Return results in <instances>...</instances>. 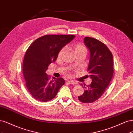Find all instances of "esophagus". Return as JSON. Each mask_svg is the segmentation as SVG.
Returning <instances> with one entry per match:
<instances>
[{
  "instance_id": "34e87169",
  "label": "esophagus",
  "mask_w": 133,
  "mask_h": 133,
  "mask_svg": "<svg viewBox=\"0 0 133 133\" xmlns=\"http://www.w3.org/2000/svg\"><path fill=\"white\" fill-rule=\"evenodd\" d=\"M67 82L69 83L70 84H73V85H75V84H76V83H75V82H74V81H68Z\"/></svg>"
}]
</instances>
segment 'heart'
Instances as JSON below:
<instances>
[{
  "mask_svg": "<svg viewBox=\"0 0 133 133\" xmlns=\"http://www.w3.org/2000/svg\"><path fill=\"white\" fill-rule=\"evenodd\" d=\"M72 48L76 54H77L78 53H79L81 52H84V51L86 52L87 51L84 46L81 43H76L72 45ZM64 51H65V49L63 48L59 51V52L58 54V57L61 56L62 55V54L63 53Z\"/></svg>",
  "mask_w": 133,
  "mask_h": 133,
  "instance_id": "obj_1",
  "label": "heart"
}]
</instances>
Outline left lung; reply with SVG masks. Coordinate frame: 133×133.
<instances>
[{
  "mask_svg": "<svg viewBox=\"0 0 133 133\" xmlns=\"http://www.w3.org/2000/svg\"><path fill=\"white\" fill-rule=\"evenodd\" d=\"M84 44L90 51L87 71L92 78L89 85H83L84 92L78 96L83 103H91L98 100L108 87L113 75V59L111 51L104 43L95 38L85 37Z\"/></svg>",
  "mask_w": 133,
  "mask_h": 133,
  "instance_id": "1",
  "label": "left lung"
}]
</instances>
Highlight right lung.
Returning a JSON list of instances; mask_svg holds the SVG:
<instances>
[{"instance_id":"1","label":"right lung","mask_w":133,"mask_h":133,"mask_svg":"<svg viewBox=\"0 0 133 133\" xmlns=\"http://www.w3.org/2000/svg\"><path fill=\"white\" fill-rule=\"evenodd\" d=\"M75 35H46L37 38L25 52L23 72L26 86L35 99L46 102L54 98L65 81L60 77H51L46 74L48 66L56 60L63 47Z\"/></svg>"}]
</instances>
